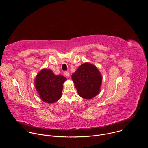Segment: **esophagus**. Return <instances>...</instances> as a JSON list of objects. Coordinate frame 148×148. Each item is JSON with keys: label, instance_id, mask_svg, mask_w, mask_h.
<instances>
[{"label": "esophagus", "instance_id": "esophagus-1", "mask_svg": "<svg viewBox=\"0 0 148 148\" xmlns=\"http://www.w3.org/2000/svg\"><path fill=\"white\" fill-rule=\"evenodd\" d=\"M64 75H65L66 77H69V72H67V71H65V72H64Z\"/></svg>", "mask_w": 148, "mask_h": 148}]
</instances>
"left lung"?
<instances>
[{"instance_id": "8db88e82", "label": "left lung", "mask_w": 148, "mask_h": 148, "mask_svg": "<svg viewBox=\"0 0 148 148\" xmlns=\"http://www.w3.org/2000/svg\"><path fill=\"white\" fill-rule=\"evenodd\" d=\"M79 95L85 99H91L100 91L102 76L96 66L85 63L82 64L72 75Z\"/></svg>"}]
</instances>
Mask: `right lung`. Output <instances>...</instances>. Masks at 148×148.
Wrapping results in <instances>:
<instances>
[{
  "mask_svg": "<svg viewBox=\"0 0 148 148\" xmlns=\"http://www.w3.org/2000/svg\"><path fill=\"white\" fill-rule=\"evenodd\" d=\"M62 75H55L52 70L42 69L36 75L35 85L40 99L48 104L58 101L62 97L64 82Z\"/></svg>",
  "mask_w": 148,
  "mask_h": 148,
  "instance_id": "right-lung-1",
  "label": "right lung"
}]
</instances>
